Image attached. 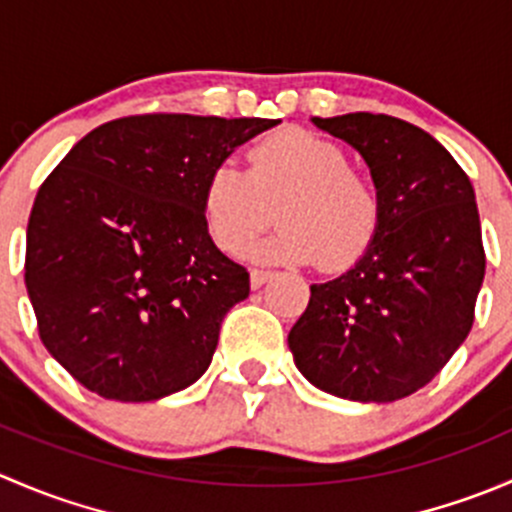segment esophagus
<instances>
[{
    "mask_svg": "<svg viewBox=\"0 0 512 512\" xmlns=\"http://www.w3.org/2000/svg\"><path fill=\"white\" fill-rule=\"evenodd\" d=\"M272 280V272L270 270H252L250 272V287L252 289H260L265 282Z\"/></svg>",
    "mask_w": 512,
    "mask_h": 512,
    "instance_id": "34e87169",
    "label": "esophagus"
}]
</instances>
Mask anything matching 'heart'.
<instances>
[{
	"label": "heart",
	"mask_w": 512,
	"mask_h": 512,
	"mask_svg": "<svg viewBox=\"0 0 512 512\" xmlns=\"http://www.w3.org/2000/svg\"><path fill=\"white\" fill-rule=\"evenodd\" d=\"M272 235L252 247L260 262H287L339 272L371 247L381 198L371 180L349 168L337 143L304 128H287L250 151V170L232 160L210 168L200 213L220 250L237 255L272 218Z\"/></svg>",
	"instance_id": "b5f03b06"
}]
</instances>
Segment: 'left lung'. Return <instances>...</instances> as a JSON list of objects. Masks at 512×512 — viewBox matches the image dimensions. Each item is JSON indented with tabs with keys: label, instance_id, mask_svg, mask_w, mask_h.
<instances>
[{
	"label": "left lung",
	"instance_id": "8db88e82",
	"mask_svg": "<svg viewBox=\"0 0 512 512\" xmlns=\"http://www.w3.org/2000/svg\"><path fill=\"white\" fill-rule=\"evenodd\" d=\"M369 165L381 223L352 270L312 285L289 329L304 379L389 404L426 386L473 327L485 252L473 185L426 131L384 113L312 118Z\"/></svg>",
	"mask_w": 512,
	"mask_h": 512
}]
</instances>
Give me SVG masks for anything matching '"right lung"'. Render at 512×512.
<instances>
[{"mask_svg": "<svg viewBox=\"0 0 512 512\" xmlns=\"http://www.w3.org/2000/svg\"><path fill=\"white\" fill-rule=\"evenodd\" d=\"M272 118L146 113L86 133L41 183L29 299L49 354L103 399L156 401L205 374L250 275L215 247L210 168Z\"/></svg>", "mask_w": 512, "mask_h": 512, "instance_id": "right-lung-1", "label": "right lung"}]
</instances>
